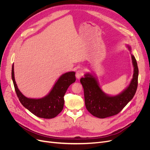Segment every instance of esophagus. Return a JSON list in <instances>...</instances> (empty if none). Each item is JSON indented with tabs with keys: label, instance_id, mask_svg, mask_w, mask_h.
<instances>
[{
	"label": "esophagus",
	"instance_id": "1",
	"mask_svg": "<svg viewBox=\"0 0 150 150\" xmlns=\"http://www.w3.org/2000/svg\"><path fill=\"white\" fill-rule=\"evenodd\" d=\"M83 75V71L81 70H77L76 72V77L77 79H80L81 77Z\"/></svg>",
	"mask_w": 150,
	"mask_h": 150
}]
</instances>
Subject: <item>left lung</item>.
I'll list each match as a JSON object with an SVG mask.
<instances>
[{
  "label": "left lung",
  "instance_id": "1",
  "mask_svg": "<svg viewBox=\"0 0 150 150\" xmlns=\"http://www.w3.org/2000/svg\"><path fill=\"white\" fill-rule=\"evenodd\" d=\"M127 46L131 51L130 46ZM131 56L134 66L133 78L129 85L119 95L110 96L105 93L99 86L97 78L92 74L87 73L80 79L86 108L93 115L104 119L117 114L134 98L138 86V69L134 55L131 54Z\"/></svg>",
  "mask_w": 150,
  "mask_h": 150
}]
</instances>
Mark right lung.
Wrapping results in <instances>:
<instances>
[{"mask_svg":"<svg viewBox=\"0 0 150 150\" xmlns=\"http://www.w3.org/2000/svg\"><path fill=\"white\" fill-rule=\"evenodd\" d=\"M75 71H69L61 75L46 96L41 98H29L25 96L18 88L14 75V65L12 68V79L19 101L23 106L37 117L52 119L62 110L64 95L69 86L76 80Z\"/></svg>","mask_w":150,"mask_h":150,"instance_id":"1","label":"right lung"}]
</instances>
